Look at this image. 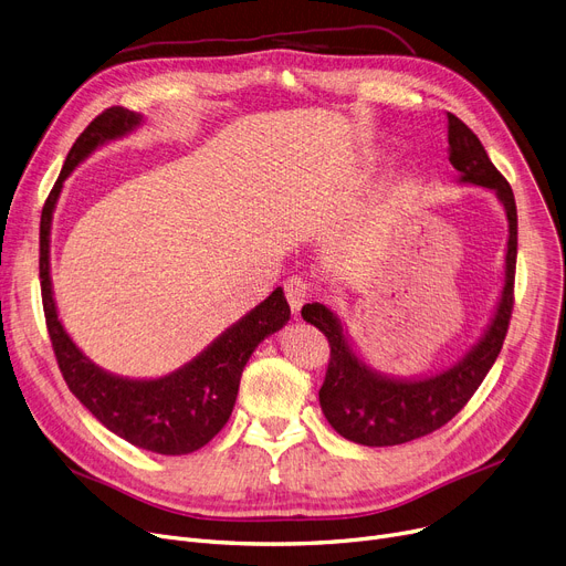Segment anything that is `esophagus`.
Returning <instances> with one entry per match:
<instances>
[{
    "label": "esophagus",
    "instance_id": "esophagus-1",
    "mask_svg": "<svg viewBox=\"0 0 566 566\" xmlns=\"http://www.w3.org/2000/svg\"><path fill=\"white\" fill-rule=\"evenodd\" d=\"M284 295H286L291 312L298 314L301 307H303V305L307 303V298H310V286H307V282H305L303 277L293 275V277H289V280L284 282Z\"/></svg>",
    "mask_w": 566,
    "mask_h": 566
}]
</instances>
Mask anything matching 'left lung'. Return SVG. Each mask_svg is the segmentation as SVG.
I'll list each match as a JSON object with an SVG mask.
<instances>
[{
	"instance_id": "8db88e82",
	"label": "left lung",
	"mask_w": 566,
	"mask_h": 566,
	"mask_svg": "<svg viewBox=\"0 0 566 566\" xmlns=\"http://www.w3.org/2000/svg\"><path fill=\"white\" fill-rule=\"evenodd\" d=\"M450 163L461 171V181L491 188L504 203L510 220L507 243V273H504L502 298L491 328L465 358L452 369L422 380H395L367 369L355 355L342 333L335 314L312 303L301 310L303 318L325 335L331 346V360L318 390L321 410L331 427L367 448H388V444L410 442L433 433L448 424L454 415L478 392L510 331L514 310V275L518 248V218L512 186L507 184L491 158L486 156L480 137L474 135L459 116L448 114Z\"/></svg>"
}]
</instances>
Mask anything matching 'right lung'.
<instances>
[{
	"instance_id": "obj_1",
	"label": "right lung",
	"mask_w": 566,
	"mask_h": 566,
	"mask_svg": "<svg viewBox=\"0 0 566 566\" xmlns=\"http://www.w3.org/2000/svg\"><path fill=\"white\" fill-rule=\"evenodd\" d=\"M142 116L126 107H107L75 139L64 169L50 190L41 213L39 277L48 335L69 390L112 433L158 454H190L213 440L227 424L235 403L241 374L252 350L277 333L291 310L284 291L275 289L248 316L208 346L199 358L158 380L118 378L86 360L56 316L50 284V222L64 178L105 139L126 135Z\"/></svg>"
}]
</instances>
